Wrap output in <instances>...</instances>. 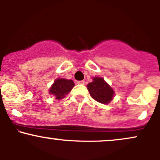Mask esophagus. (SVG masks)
I'll return each instance as SVG.
<instances>
[{
    "mask_svg": "<svg viewBox=\"0 0 160 160\" xmlns=\"http://www.w3.org/2000/svg\"><path fill=\"white\" fill-rule=\"evenodd\" d=\"M77 83L80 84V85H84L85 84V81L84 80H80V81L77 82Z\"/></svg>",
    "mask_w": 160,
    "mask_h": 160,
    "instance_id": "34e87169",
    "label": "esophagus"
}]
</instances>
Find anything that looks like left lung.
<instances>
[{"label":"left lung","mask_w":160,"mask_h":160,"mask_svg":"<svg viewBox=\"0 0 160 160\" xmlns=\"http://www.w3.org/2000/svg\"><path fill=\"white\" fill-rule=\"evenodd\" d=\"M92 80V82L87 85V89L92 98L99 103L109 104L115 95L113 89L103 78L94 77Z\"/></svg>","instance_id":"8db88e82"}]
</instances>
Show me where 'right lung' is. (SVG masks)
<instances>
[{"label":"right lung","mask_w":160,"mask_h":160,"mask_svg":"<svg viewBox=\"0 0 160 160\" xmlns=\"http://www.w3.org/2000/svg\"><path fill=\"white\" fill-rule=\"evenodd\" d=\"M74 82L72 80L65 78H57L54 80L49 89V94L55 96V98L60 100L65 98L74 88Z\"/></svg>","instance_id":"right-lung-1"}]
</instances>
